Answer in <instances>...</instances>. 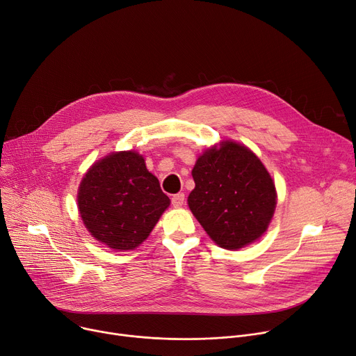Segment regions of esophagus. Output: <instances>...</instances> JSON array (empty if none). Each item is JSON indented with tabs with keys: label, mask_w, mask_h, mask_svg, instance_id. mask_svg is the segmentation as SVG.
<instances>
[{
	"label": "esophagus",
	"mask_w": 356,
	"mask_h": 356,
	"mask_svg": "<svg viewBox=\"0 0 356 356\" xmlns=\"http://www.w3.org/2000/svg\"><path fill=\"white\" fill-rule=\"evenodd\" d=\"M183 203H184V195L183 193H177V195L172 196V204L175 207H181Z\"/></svg>",
	"instance_id": "1"
}]
</instances>
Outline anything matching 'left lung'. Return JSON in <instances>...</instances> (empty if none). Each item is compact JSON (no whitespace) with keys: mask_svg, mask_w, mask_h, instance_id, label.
Wrapping results in <instances>:
<instances>
[{"mask_svg":"<svg viewBox=\"0 0 356 356\" xmlns=\"http://www.w3.org/2000/svg\"><path fill=\"white\" fill-rule=\"evenodd\" d=\"M196 187L187 203L220 248L241 249L265 233L276 206V191L265 165L233 141L210 147L196 161Z\"/></svg>","mask_w":356,"mask_h":356,"instance_id":"8db88e82","label":"left lung"}]
</instances>
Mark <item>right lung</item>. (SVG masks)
<instances>
[{
	"instance_id": "right-lung-1",
	"label": "right lung",
	"mask_w": 356,
	"mask_h": 356,
	"mask_svg": "<svg viewBox=\"0 0 356 356\" xmlns=\"http://www.w3.org/2000/svg\"><path fill=\"white\" fill-rule=\"evenodd\" d=\"M77 200L88 232L117 250L137 248L170 204L145 159L134 152L113 153L92 164Z\"/></svg>"
}]
</instances>
